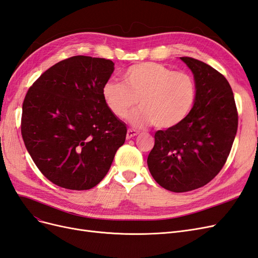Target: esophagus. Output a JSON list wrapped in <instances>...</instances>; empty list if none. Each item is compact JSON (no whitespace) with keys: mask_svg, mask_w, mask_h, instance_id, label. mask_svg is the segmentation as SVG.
I'll return each mask as SVG.
<instances>
[{"mask_svg":"<svg viewBox=\"0 0 258 258\" xmlns=\"http://www.w3.org/2000/svg\"><path fill=\"white\" fill-rule=\"evenodd\" d=\"M138 136V132L136 131V130H131V129H129L128 131H127V139L128 140H130V139H134L135 137H137Z\"/></svg>","mask_w":258,"mask_h":258,"instance_id":"obj_1","label":"esophagus"}]
</instances>
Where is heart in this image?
Instances as JSON below:
<instances>
[{
    "label": "heart",
    "instance_id": "heart-1",
    "mask_svg": "<svg viewBox=\"0 0 258 258\" xmlns=\"http://www.w3.org/2000/svg\"><path fill=\"white\" fill-rule=\"evenodd\" d=\"M123 83L108 81L102 87L105 105L118 118L129 116L136 128L153 123L167 129L181 123L189 114L196 100V83L186 72H174L156 62L129 67L122 73Z\"/></svg>",
    "mask_w": 258,
    "mask_h": 258
}]
</instances>
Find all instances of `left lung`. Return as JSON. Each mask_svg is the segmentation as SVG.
Returning a JSON list of instances; mask_svg holds the SVG:
<instances>
[{"instance_id":"left-lung-1","label":"left lung","mask_w":258,"mask_h":258,"mask_svg":"<svg viewBox=\"0 0 258 258\" xmlns=\"http://www.w3.org/2000/svg\"><path fill=\"white\" fill-rule=\"evenodd\" d=\"M196 83V100L186 118L158 130L147 157L154 179L170 191L205 186L224 167L238 129L235 97L224 75L205 62L181 57Z\"/></svg>"}]
</instances>
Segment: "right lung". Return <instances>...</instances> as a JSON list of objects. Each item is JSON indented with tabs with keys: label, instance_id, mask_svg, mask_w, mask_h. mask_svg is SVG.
<instances>
[{
	"label": "right lung",
	"instance_id": "right-lung-1",
	"mask_svg": "<svg viewBox=\"0 0 258 258\" xmlns=\"http://www.w3.org/2000/svg\"><path fill=\"white\" fill-rule=\"evenodd\" d=\"M113 72L111 60L74 56L49 68L28 90L22 139L38 170L53 184L72 190L92 188L124 143L126 123L102 98Z\"/></svg>",
	"mask_w": 258,
	"mask_h": 258
}]
</instances>
